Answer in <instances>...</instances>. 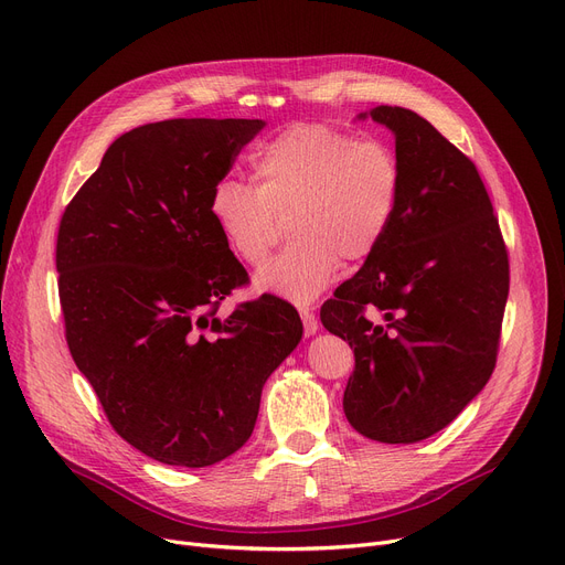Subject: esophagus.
<instances>
[{
  "mask_svg": "<svg viewBox=\"0 0 565 565\" xmlns=\"http://www.w3.org/2000/svg\"><path fill=\"white\" fill-rule=\"evenodd\" d=\"M299 316H302V322H305V333L313 335L318 331V318L313 316V311L302 309V311H299Z\"/></svg>",
  "mask_w": 565,
  "mask_h": 565,
  "instance_id": "obj_1",
  "label": "esophagus"
}]
</instances>
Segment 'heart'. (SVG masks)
Here are the masks:
<instances>
[{
	"mask_svg": "<svg viewBox=\"0 0 565 565\" xmlns=\"http://www.w3.org/2000/svg\"><path fill=\"white\" fill-rule=\"evenodd\" d=\"M249 163L254 185L232 177L213 183L209 217L245 266L266 260L286 217L292 243L256 275L260 292L309 305L341 258L363 260L384 243L402 191L397 157L384 140L302 122L260 142Z\"/></svg>",
	"mask_w": 565,
	"mask_h": 565,
	"instance_id": "1",
	"label": "heart"
}]
</instances>
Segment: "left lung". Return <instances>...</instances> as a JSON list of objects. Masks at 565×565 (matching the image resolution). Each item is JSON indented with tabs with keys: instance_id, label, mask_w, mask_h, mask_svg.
Segmentation results:
<instances>
[{
	"instance_id": "8db88e82",
	"label": "left lung",
	"mask_w": 565,
	"mask_h": 565,
	"mask_svg": "<svg viewBox=\"0 0 565 565\" xmlns=\"http://www.w3.org/2000/svg\"><path fill=\"white\" fill-rule=\"evenodd\" d=\"M402 170L384 243L320 309L354 350L343 408L380 443H418L491 380L509 297V254L475 163L418 113L377 106Z\"/></svg>"
}]
</instances>
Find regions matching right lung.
Instances as JSON below:
<instances>
[{
  "label": "right lung",
  "mask_w": 565,
  "mask_h": 565,
  "mask_svg": "<svg viewBox=\"0 0 565 565\" xmlns=\"http://www.w3.org/2000/svg\"><path fill=\"white\" fill-rule=\"evenodd\" d=\"M263 120L179 118L113 142L72 198L56 238L70 354L110 427L149 459L213 466L254 431L260 391L302 338L275 295L220 318L249 281L209 217Z\"/></svg>",
  "instance_id": "1"
}]
</instances>
